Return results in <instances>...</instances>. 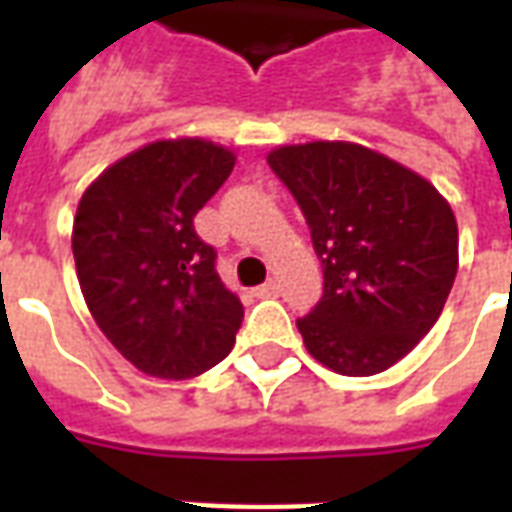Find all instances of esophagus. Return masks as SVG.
Instances as JSON below:
<instances>
[{"instance_id":"34e87169","label":"esophagus","mask_w":512,"mask_h":512,"mask_svg":"<svg viewBox=\"0 0 512 512\" xmlns=\"http://www.w3.org/2000/svg\"><path fill=\"white\" fill-rule=\"evenodd\" d=\"M255 293L260 296V299H271V296H277V293H279V285L274 282V279H271V282H266V285H260Z\"/></svg>"}]
</instances>
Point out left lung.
<instances>
[{"label":"left lung","mask_w":512,"mask_h":512,"mask_svg":"<svg viewBox=\"0 0 512 512\" xmlns=\"http://www.w3.org/2000/svg\"><path fill=\"white\" fill-rule=\"evenodd\" d=\"M268 164L307 216L323 299L301 318L312 359L376 376L439 321L458 274V222L439 189L356 142L279 145Z\"/></svg>","instance_id":"obj_1"}]
</instances>
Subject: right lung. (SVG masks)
Listing matches in <instances>:
<instances>
[{
    "label": "right lung",
    "mask_w": 512,
    "mask_h": 512,
    "mask_svg": "<svg viewBox=\"0 0 512 512\" xmlns=\"http://www.w3.org/2000/svg\"><path fill=\"white\" fill-rule=\"evenodd\" d=\"M233 167V150L211 139H156L109 164L79 200L71 244L87 310L145 376L197 378L233 351L244 304L194 230Z\"/></svg>",
    "instance_id": "add662e5"
}]
</instances>
